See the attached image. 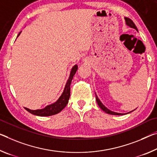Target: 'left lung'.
<instances>
[{
	"instance_id": "obj_1",
	"label": "left lung",
	"mask_w": 157,
	"mask_h": 157,
	"mask_svg": "<svg viewBox=\"0 0 157 157\" xmlns=\"http://www.w3.org/2000/svg\"><path fill=\"white\" fill-rule=\"evenodd\" d=\"M125 21H126V25H127V26H130L131 28H133V29H136V30H137V31H138V29H137V27L136 26L135 24L133 23V21L131 20V19L127 18V17H125ZM96 100L97 103H98V106L100 107V108L102 109V110H103L104 112H105V113H106L110 114H113V115H123V114H122V113H115V112H113V111H111V110H109V109L107 108L106 107H105V105H104L103 103H101V101L99 100L98 98V96H97L96 95ZM131 112H132V111L129 112V113H131ZM128 113H126V114H128Z\"/></svg>"
}]
</instances>
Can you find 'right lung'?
Listing matches in <instances>:
<instances>
[{"mask_svg": "<svg viewBox=\"0 0 157 157\" xmlns=\"http://www.w3.org/2000/svg\"><path fill=\"white\" fill-rule=\"evenodd\" d=\"M21 32L18 34V37L20 35ZM78 66L75 65L72 68L71 74H70L69 78L66 84L65 88H64L63 92L62 93L61 96L59 97V98L55 103L51 104V105H47L43 109H38V110H30L27 108H24L26 110L29 112L30 113L34 114V115L40 116V117H46V116H52L54 114H58L59 113L63 110L65 108L67 104L68 103V100L71 96V84L72 79L73 78V76L75 74L77 70H78Z\"/></svg>", "mask_w": 157, "mask_h": 157, "instance_id": "obj_1", "label": "right lung"}]
</instances>
